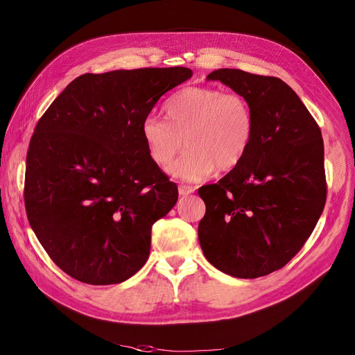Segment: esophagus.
Segmentation results:
<instances>
[{
  "mask_svg": "<svg viewBox=\"0 0 355 355\" xmlns=\"http://www.w3.org/2000/svg\"><path fill=\"white\" fill-rule=\"evenodd\" d=\"M178 191H179L180 197H187V196H189V194H192V192H194V188L188 187V185H179Z\"/></svg>",
  "mask_w": 355,
  "mask_h": 355,
  "instance_id": "34e87169",
  "label": "esophagus"
}]
</instances>
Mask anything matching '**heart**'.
Here are the masks:
<instances>
[{"label":"heart","mask_w":355,"mask_h":355,"mask_svg":"<svg viewBox=\"0 0 355 355\" xmlns=\"http://www.w3.org/2000/svg\"><path fill=\"white\" fill-rule=\"evenodd\" d=\"M166 116L149 115L142 123L148 154L166 167L184 144L188 145L168 173L182 180L198 182L214 170L237 167L250 149L254 133L252 106L240 93L216 87H185L164 105ZM186 142H183V139Z\"/></svg>","instance_id":"obj_1"}]
</instances>
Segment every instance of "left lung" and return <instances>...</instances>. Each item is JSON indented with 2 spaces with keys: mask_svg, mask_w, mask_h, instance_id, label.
I'll return each instance as SVG.
<instances>
[{
  "mask_svg": "<svg viewBox=\"0 0 355 355\" xmlns=\"http://www.w3.org/2000/svg\"><path fill=\"white\" fill-rule=\"evenodd\" d=\"M207 80L249 101L254 133L241 163L218 184L198 189L206 202L200 245L225 274L263 277L302 249L323 213V137L306 106L280 78L225 68Z\"/></svg>",
  "mask_w": 355,
  "mask_h": 355,
  "instance_id": "left-lung-1",
  "label": "left lung"
}]
</instances>
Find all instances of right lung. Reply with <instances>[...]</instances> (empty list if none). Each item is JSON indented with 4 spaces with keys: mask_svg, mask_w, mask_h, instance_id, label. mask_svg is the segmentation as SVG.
<instances>
[{
    "mask_svg": "<svg viewBox=\"0 0 355 355\" xmlns=\"http://www.w3.org/2000/svg\"><path fill=\"white\" fill-rule=\"evenodd\" d=\"M191 77L184 67L84 73L38 121L26 155L28 220L75 280L118 284L148 261L153 225L173 209L178 187L149 157L142 123Z\"/></svg>",
    "mask_w": 355,
    "mask_h": 355,
    "instance_id": "right-lung-1",
    "label": "right lung"
}]
</instances>
